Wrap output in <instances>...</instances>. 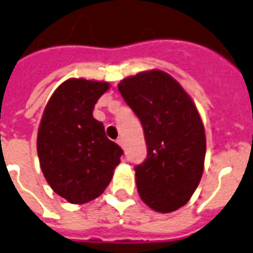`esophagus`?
<instances>
[{
  "mask_svg": "<svg viewBox=\"0 0 253 253\" xmlns=\"http://www.w3.org/2000/svg\"><path fill=\"white\" fill-rule=\"evenodd\" d=\"M117 143L120 144L122 148H125V140H123V137H118V139H117Z\"/></svg>",
  "mask_w": 253,
  "mask_h": 253,
  "instance_id": "1",
  "label": "esophagus"
}]
</instances>
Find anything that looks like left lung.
<instances>
[{"instance_id": "obj_1", "label": "left lung", "mask_w": 253, "mask_h": 253, "mask_svg": "<svg viewBox=\"0 0 253 253\" xmlns=\"http://www.w3.org/2000/svg\"><path fill=\"white\" fill-rule=\"evenodd\" d=\"M118 90L143 125L148 154L135 166L140 197L167 213L188 202L203 173L206 135L194 103L169 74L143 72Z\"/></svg>"}]
</instances>
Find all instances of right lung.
<instances>
[{
  "label": "right lung",
  "mask_w": 253,
  "mask_h": 253,
  "mask_svg": "<svg viewBox=\"0 0 253 253\" xmlns=\"http://www.w3.org/2000/svg\"><path fill=\"white\" fill-rule=\"evenodd\" d=\"M107 82L65 81L44 108L37 152L44 177L56 194L74 205L97 198L109 185L123 150L92 116Z\"/></svg>",
  "instance_id": "add662e5"
}]
</instances>
